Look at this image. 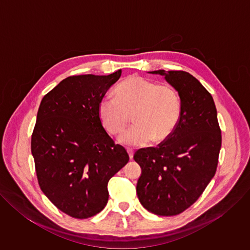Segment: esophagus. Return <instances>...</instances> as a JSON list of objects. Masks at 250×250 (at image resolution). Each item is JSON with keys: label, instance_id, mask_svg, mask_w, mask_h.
Masks as SVG:
<instances>
[{"label": "esophagus", "instance_id": "34e87169", "mask_svg": "<svg viewBox=\"0 0 250 250\" xmlns=\"http://www.w3.org/2000/svg\"><path fill=\"white\" fill-rule=\"evenodd\" d=\"M126 151H127V153H128L129 158H130V159H132V158H133V153H134V152H133V150H131V149H127Z\"/></svg>", "mask_w": 250, "mask_h": 250}]
</instances>
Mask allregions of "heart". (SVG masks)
I'll list each match as a JSON object with an SVG mask.
<instances>
[{
	"label": "heart",
	"instance_id": "obj_1",
	"mask_svg": "<svg viewBox=\"0 0 250 250\" xmlns=\"http://www.w3.org/2000/svg\"><path fill=\"white\" fill-rule=\"evenodd\" d=\"M116 98L103 97L98 116L104 129L112 135L121 134L131 115L135 124L120 141L126 146H145L154 139H166L175 129L181 113L180 98L169 85L138 75L125 79L115 89Z\"/></svg>",
	"mask_w": 250,
	"mask_h": 250
}]
</instances>
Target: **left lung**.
I'll return each instance as SVG.
<instances>
[{"label": "left lung", "mask_w": 250, "mask_h": 250, "mask_svg": "<svg viewBox=\"0 0 250 250\" xmlns=\"http://www.w3.org/2000/svg\"><path fill=\"white\" fill-rule=\"evenodd\" d=\"M164 75L180 97L181 113L173 132L157 147L138 149L141 167L136 193L147 210L176 216L191 207L215 176L222 132L211 95L193 75L181 70L152 71Z\"/></svg>", "instance_id": "8db88e82"}]
</instances>
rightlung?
Returning a JSON list of instances; mask_svg holds the SVG:
<instances>
[{"label":"right lung","mask_w":250,"mask_h":250,"mask_svg":"<svg viewBox=\"0 0 250 250\" xmlns=\"http://www.w3.org/2000/svg\"><path fill=\"white\" fill-rule=\"evenodd\" d=\"M70 76L42 100L31 153L42 191L68 216L91 218L108 203V183L129 160L104 128L98 104L121 77Z\"/></svg>","instance_id":"right-lung-1"}]
</instances>
